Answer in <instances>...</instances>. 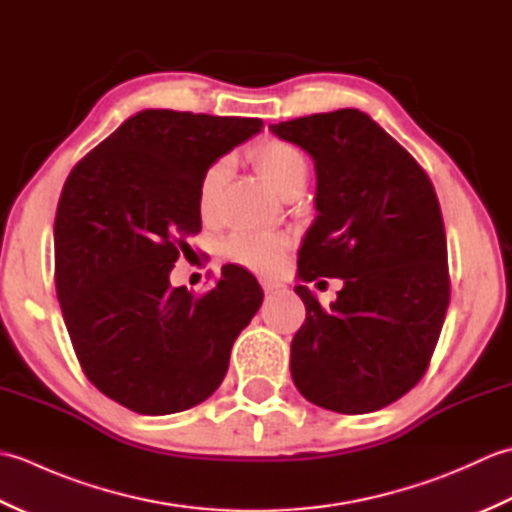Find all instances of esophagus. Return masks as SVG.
Returning <instances> with one entry per match:
<instances>
[{
	"mask_svg": "<svg viewBox=\"0 0 512 512\" xmlns=\"http://www.w3.org/2000/svg\"><path fill=\"white\" fill-rule=\"evenodd\" d=\"M259 284H262L264 292H277L279 288H284V284H279V281H273V279H262Z\"/></svg>",
	"mask_w": 512,
	"mask_h": 512,
	"instance_id": "obj_1",
	"label": "esophagus"
}]
</instances>
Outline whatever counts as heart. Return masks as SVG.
Masks as SVG:
<instances>
[{
	"mask_svg": "<svg viewBox=\"0 0 512 512\" xmlns=\"http://www.w3.org/2000/svg\"><path fill=\"white\" fill-rule=\"evenodd\" d=\"M253 160L273 187L286 195L295 187H303L308 180V158L303 151L281 138H266L253 147ZM228 176V162L215 160L202 173L198 184V211L204 220H211L222 198V189ZM290 237L286 233L270 231H237L222 242V255L233 264L244 266L255 273H273L288 253Z\"/></svg>",
	"mask_w": 512,
	"mask_h": 512,
	"instance_id": "heart-1",
	"label": "heart"
}]
</instances>
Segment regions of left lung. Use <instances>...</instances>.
<instances>
[{
	"label": "left lung",
	"mask_w": 512,
	"mask_h": 512,
	"mask_svg": "<svg viewBox=\"0 0 512 512\" xmlns=\"http://www.w3.org/2000/svg\"><path fill=\"white\" fill-rule=\"evenodd\" d=\"M317 167V220L299 277H341L330 308L306 286L292 339L301 396L339 413L378 411L429 369L451 299L447 233L436 189L416 158L358 110L270 125Z\"/></svg>",
	"instance_id": "8db88e82"
}]
</instances>
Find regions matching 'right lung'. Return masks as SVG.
Listing matches in <instances>:
<instances>
[{"mask_svg":"<svg viewBox=\"0 0 512 512\" xmlns=\"http://www.w3.org/2000/svg\"><path fill=\"white\" fill-rule=\"evenodd\" d=\"M262 118L145 110L85 154L54 217V286L83 374L118 405L167 416L220 387L264 292L244 268L193 295L169 273L200 233L202 173Z\"/></svg>","mask_w":512,"mask_h":512,"instance_id":"add662e5","label":"right lung"}]
</instances>
